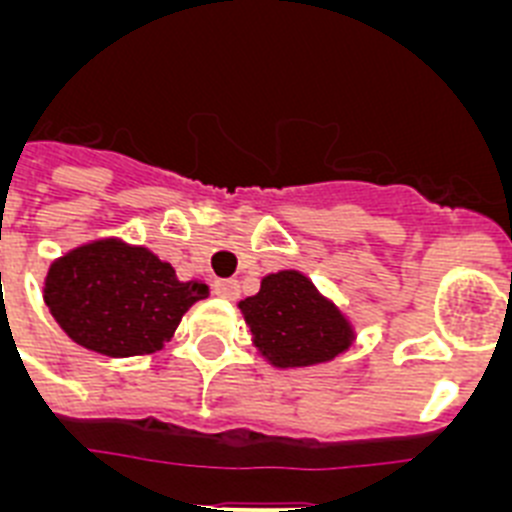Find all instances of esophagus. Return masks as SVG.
<instances>
[{
  "label": "esophagus",
  "mask_w": 512,
  "mask_h": 512,
  "mask_svg": "<svg viewBox=\"0 0 512 512\" xmlns=\"http://www.w3.org/2000/svg\"><path fill=\"white\" fill-rule=\"evenodd\" d=\"M238 292H241V284L235 279H217L215 282V295L223 297V300H235Z\"/></svg>",
  "instance_id": "1"
}]
</instances>
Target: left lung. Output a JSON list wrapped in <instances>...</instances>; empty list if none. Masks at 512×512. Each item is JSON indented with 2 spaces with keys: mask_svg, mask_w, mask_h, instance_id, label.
I'll return each instance as SVG.
<instances>
[{
  "mask_svg": "<svg viewBox=\"0 0 512 512\" xmlns=\"http://www.w3.org/2000/svg\"><path fill=\"white\" fill-rule=\"evenodd\" d=\"M253 341L274 366H312L336 359L351 346L341 312L300 271H277L241 302Z\"/></svg>",
  "mask_w": 512,
  "mask_h": 512,
  "instance_id": "obj_1",
  "label": "left lung"
}]
</instances>
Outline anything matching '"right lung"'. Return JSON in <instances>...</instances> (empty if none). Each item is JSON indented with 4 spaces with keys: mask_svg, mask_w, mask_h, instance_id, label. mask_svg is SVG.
<instances>
[{
    "mask_svg": "<svg viewBox=\"0 0 512 512\" xmlns=\"http://www.w3.org/2000/svg\"><path fill=\"white\" fill-rule=\"evenodd\" d=\"M205 282H179L148 248L97 241L66 253L45 277V305L71 341L104 356L153 354L182 315L205 300Z\"/></svg>",
    "mask_w": 512,
    "mask_h": 512,
    "instance_id": "obj_1",
    "label": "right lung"
}]
</instances>
